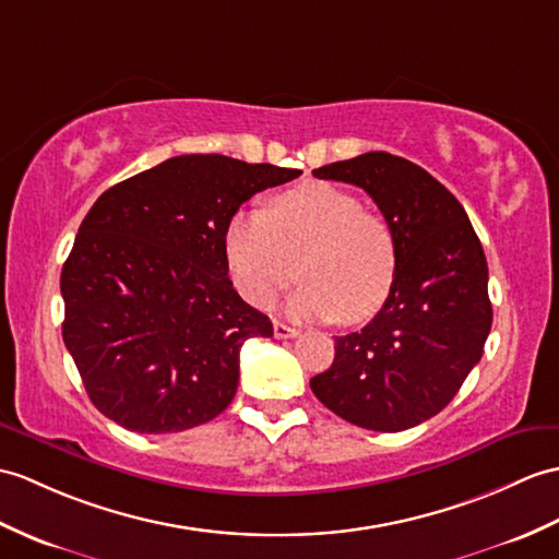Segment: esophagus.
I'll return each mask as SVG.
<instances>
[{
    "mask_svg": "<svg viewBox=\"0 0 559 559\" xmlns=\"http://www.w3.org/2000/svg\"><path fill=\"white\" fill-rule=\"evenodd\" d=\"M297 333H300V331H297L295 326H288V323H283V321L274 323V335H276V338H295Z\"/></svg>",
    "mask_w": 559,
    "mask_h": 559,
    "instance_id": "obj_1",
    "label": "esophagus"
}]
</instances>
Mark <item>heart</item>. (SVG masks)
<instances>
[{"mask_svg":"<svg viewBox=\"0 0 559 559\" xmlns=\"http://www.w3.org/2000/svg\"><path fill=\"white\" fill-rule=\"evenodd\" d=\"M224 254L233 285L254 307L274 302L300 262L305 283L288 305L293 314L345 323L383 307L397 269L391 224L333 183L285 190L269 212H236L224 230Z\"/></svg>","mask_w":559,"mask_h":559,"instance_id":"b5f03b06","label":"heart"}]
</instances>
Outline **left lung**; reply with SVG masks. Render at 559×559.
Returning <instances> with one entry per match:
<instances>
[{
	"label": "left lung",
	"instance_id": "8db88e82",
	"mask_svg": "<svg viewBox=\"0 0 559 559\" xmlns=\"http://www.w3.org/2000/svg\"><path fill=\"white\" fill-rule=\"evenodd\" d=\"M314 176L369 194L395 233L397 269L379 314L335 335L311 393L349 424L405 431L448 407L484 355L492 307L481 240L455 194L395 154L367 152Z\"/></svg>",
	"mask_w": 559,
	"mask_h": 559
}]
</instances>
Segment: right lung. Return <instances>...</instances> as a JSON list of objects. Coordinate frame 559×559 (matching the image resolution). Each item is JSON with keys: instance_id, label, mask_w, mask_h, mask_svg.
<instances>
[{"instance_id": "1", "label": "right lung", "mask_w": 559, "mask_h": 559, "mask_svg": "<svg viewBox=\"0 0 559 559\" xmlns=\"http://www.w3.org/2000/svg\"><path fill=\"white\" fill-rule=\"evenodd\" d=\"M297 168L183 154L99 194L61 269L63 345L93 405L135 433L212 421L240 347L274 326L233 288L228 218Z\"/></svg>"}]
</instances>
